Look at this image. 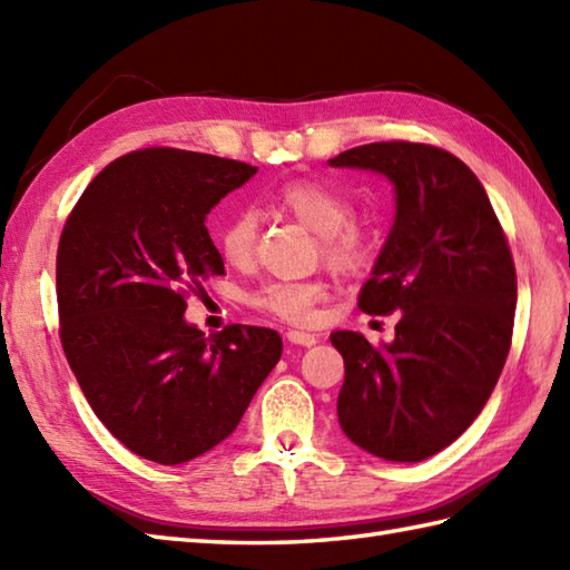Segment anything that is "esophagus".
I'll return each mask as SVG.
<instances>
[{
	"label": "esophagus",
	"mask_w": 570,
	"mask_h": 570,
	"mask_svg": "<svg viewBox=\"0 0 570 570\" xmlns=\"http://www.w3.org/2000/svg\"><path fill=\"white\" fill-rule=\"evenodd\" d=\"M286 341L294 343V345H304V347H311L318 343V337L313 333H306V331H288L286 333Z\"/></svg>",
	"instance_id": "obj_1"
}]
</instances>
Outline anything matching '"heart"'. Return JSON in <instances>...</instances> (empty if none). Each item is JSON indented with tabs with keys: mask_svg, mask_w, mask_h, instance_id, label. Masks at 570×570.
Wrapping results in <instances>:
<instances>
[{
	"mask_svg": "<svg viewBox=\"0 0 570 570\" xmlns=\"http://www.w3.org/2000/svg\"><path fill=\"white\" fill-rule=\"evenodd\" d=\"M274 205L318 235L321 257L341 274H362L377 257V235L355 220L350 198L321 180H288L274 193ZM217 249L229 266H247L257 252V217L249 210L229 215L217 233ZM328 296L318 278L306 282H266L245 298L252 308L288 323H308Z\"/></svg>",
	"mask_w": 570,
	"mask_h": 570,
	"instance_id": "obj_1",
	"label": "heart"
}]
</instances>
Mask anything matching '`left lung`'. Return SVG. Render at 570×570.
<instances>
[{
  "mask_svg": "<svg viewBox=\"0 0 570 570\" xmlns=\"http://www.w3.org/2000/svg\"><path fill=\"white\" fill-rule=\"evenodd\" d=\"M328 164L394 184V227L357 306L372 316L402 311L390 345L331 335L345 360L337 421L362 451L419 463L478 419L500 380L517 306L512 252L485 188L451 151L374 141Z\"/></svg>",
  "mask_w": 570,
  "mask_h": 570,
  "instance_id": "left-lung-1",
  "label": "left lung"
}]
</instances>
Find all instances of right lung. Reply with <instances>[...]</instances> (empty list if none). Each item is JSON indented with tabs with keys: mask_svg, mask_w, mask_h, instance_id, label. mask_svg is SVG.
Wrapping results in <instances>:
<instances>
[{
	"mask_svg": "<svg viewBox=\"0 0 570 570\" xmlns=\"http://www.w3.org/2000/svg\"><path fill=\"white\" fill-rule=\"evenodd\" d=\"M257 166L149 147L90 180L58 242L60 345L107 431L161 465L208 453L282 357V337L184 321L188 294L225 274L205 217Z\"/></svg>",
	"mask_w": 570,
	"mask_h": 570,
	"instance_id": "obj_1",
	"label": "right lung"
}]
</instances>
